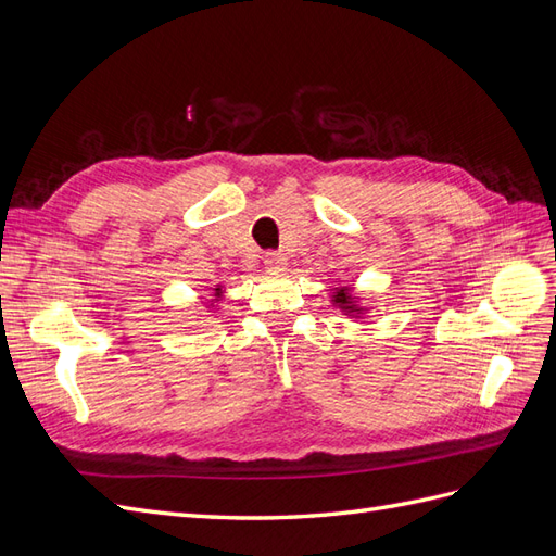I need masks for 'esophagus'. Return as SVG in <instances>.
<instances>
[{
    "label": "esophagus",
    "mask_w": 556,
    "mask_h": 556,
    "mask_svg": "<svg viewBox=\"0 0 556 556\" xmlns=\"http://www.w3.org/2000/svg\"><path fill=\"white\" fill-rule=\"evenodd\" d=\"M285 264H288V257H285L282 252H266V255H264V266H266L271 274L282 271Z\"/></svg>",
    "instance_id": "34e87169"
}]
</instances>
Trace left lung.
Listing matches in <instances>:
<instances>
[{"label":"left lung","instance_id":"left-lung-1","mask_svg":"<svg viewBox=\"0 0 556 556\" xmlns=\"http://www.w3.org/2000/svg\"><path fill=\"white\" fill-rule=\"evenodd\" d=\"M355 296H352V290L350 288H341L333 292V304H339V308H343L345 313H359L362 308L355 304Z\"/></svg>","mask_w":556,"mask_h":556}]
</instances>
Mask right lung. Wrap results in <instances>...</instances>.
I'll return each instance as SVG.
<instances>
[{
    "mask_svg": "<svg viewBox=\"0 0 556 556\" xmlns=\"http://www.w3.org/2000/svg\"><path fill=\"white\" fill-rule=\"evenodd\" d=\"M215 294H220V288H215Z\"/></svg>",
    "mask_w": 556,
    "mask_h": 556,
    "instance_id": "1",
    "label": "right lung"
}]
</instances>
